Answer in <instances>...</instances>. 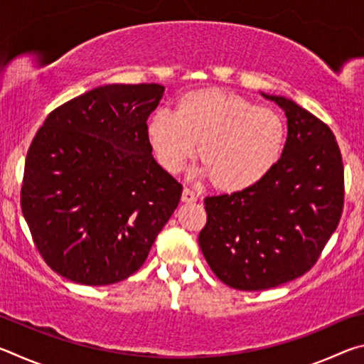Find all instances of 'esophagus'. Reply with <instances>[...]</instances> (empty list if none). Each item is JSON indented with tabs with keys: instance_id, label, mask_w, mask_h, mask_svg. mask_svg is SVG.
I'll use <instances>...</instances> for the list:
<instances>
[{
	"instance_id": "34e87169",
	"label": "esophagus",
	"mask_w": 364,
	"mask_h": 364,
	"mask_svg": "<svg viewBox=\"0 0 364 364\" xmlns=\"http://www.w3.org/2000/svg\"><path fill=\"white\" fill-rule=\"evenodd\" d=\"M181 200L186 202V204H193V202L197 200V194L194 193L193 189L184 188V189H183V194H181Z\"/></svg>"
}]
</instances>
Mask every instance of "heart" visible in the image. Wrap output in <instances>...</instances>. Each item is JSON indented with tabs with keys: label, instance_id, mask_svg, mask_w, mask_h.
Instances as JSON below:
<instances>
[{
	"label": "heart",
	"instance_id": "1",
	"mask_svg": "<svg viewBox=\"0 0 364 364\" xmlns=\"http://www.w3.org/2000/svg\"><path fill=\"white\" fill-rule=\"evenodd\" d=\"M146 133L168 173H178L199 146L208 181L223 193L260 183L279 162L286 144V125L278 112L218 88L184 93L173 114L157 110L151 117Z\"/></svg>",
	"mask_w": 364,
	"mask_h": 364
}]
</instances>
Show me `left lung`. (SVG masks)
Here are the masks:
<instances>
[{
    "mask_svg": "<svg viewBox=\"0 0 364 364\" xmlns=\"http://www.w3.org/2000/svg\"><path fill=\"white\" fill-rule=\"evenodd\" d=\"M287 117L279 162L255 186L205 197L199 245L208 267L237 291L300 278L321 257L343 210V164L323 120L282 96L263 95Z\"/></svg>",
    "mask_w": 364,
    "mask_h": 364,
    "instance_id": "left-lung-1",
    "label": "left lung"
}]
</instances>
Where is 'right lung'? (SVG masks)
<instances>
[{
  "instance_id": "add662e5",
  "label": "right lung",
  "mask_w": 364,
  "mask_h": 364,
  "mask_svg": "<svg viewBox=\"0 0 364 364\" xmlns=\"http://www.w3.org/2000/svg\"><path fill=\"white\" fill-rule=\"evenodd\" d=\"M165 88L106 85L49 112L28 147L21 207L53 271L107 286L143 267L183 186L152 157L147 117Z\"/></svg>"
}]
</instances>
